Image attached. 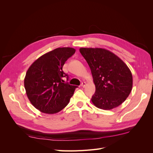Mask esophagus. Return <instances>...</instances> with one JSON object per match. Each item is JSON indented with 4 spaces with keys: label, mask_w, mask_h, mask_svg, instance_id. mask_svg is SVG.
Segmentation results:
<instances>
[{
    "label": "esophagus",
    "mask_w": 153,
    "mask_h": 153,
    "mask_svg": "<svg viewBox=\"0 0 153 153\" xmlns=\"http://www.w3.org/2000/svg\"><path fill=\"white\" fill-rule=\"evenodd\" d=\"M85 85H86V83L85 82H82V84H81V86L82 87H84L85 86Z\"/></svg>",
    "instance_id": "obj_1"
}]
</instances>
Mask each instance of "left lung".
<instances>
[{
  "label": "left lung",
  "mask_w": 153,
  "mask_h": 153,
  "mask_svg": "<svg viewBox=\"0 0 153 153\" xmlns=\"http://www.w3.org/2000/svg\"><path fill=\"white\" fill-rule=\"evenodd\" d=\"M80 52L90 67L96 87L91 101L96 107L111 110L121 105L130 94V69L110 51L101 48H81Z\"/></svg>",
  "instance_id": "left-lung-1"
}]
</instances>
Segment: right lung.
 <instances>
[{
  "mask_svg": "<svg viewBox=\"0 0 153 153\" xmlns=\"http://www.w3.org/2000/svg\"><path fill=\"white\" fill-rule=\"evenodd\" d=\"M75 53L73 48H57L36 60L27 70L24 78L26 94L40 112L56 114L68 104L77 86L64 83L63 78L68 79V75L62 67Z\"/></svg>",
  "mask_w": 153,
  "mask_h": 153,
  "instance_id": "obj_1",
  "label": "right lung"
}]
</instances>
